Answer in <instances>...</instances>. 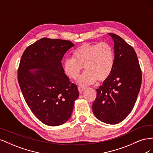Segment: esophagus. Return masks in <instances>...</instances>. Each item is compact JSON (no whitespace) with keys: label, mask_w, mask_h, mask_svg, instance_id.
<instances>
[{"label":"esophagus","mask_w":153,"mask_h":153,"mask_svg":"<svg viewBox=\"0 0 153 153\" xmlns=\"http://www.w3.org/2000/svg\"><path fill=\"white\" fill-rule=\"evenodd\" d=\"M78 91H79V92H80V93L81 94L82 92H83V91H84V89H85V87H82V86H78Z\"/></svg>","instance_id":"1"}]
</instances>
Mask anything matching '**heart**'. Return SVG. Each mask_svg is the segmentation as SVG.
Instances as JSON below:
<instances>
[{"instance_id":"b5f03b06","label":"heart","mask_w":153,"mask_h":153,"mask_svg":"<svg viewBox=\"0 0 153 153\" xmlns=\"http://www.w3.org/2000/svg\"><path fill=\"white\" fill-rule=\"evenodd\" d=\"M114 50L109 43H85L73 52V57L63 62V69L67 76L76 79L82 66L85 71L78 78V84L87 85L97 81H103L110 75L114 66Z\"/></svg>"}]
</instances>
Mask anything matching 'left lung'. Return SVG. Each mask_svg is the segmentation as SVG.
Returning <instances> with one entry per match:
<instances>
[{
  "label": "left lung",
  "instance_id": "1",
  "mask_svg": "<svg viewBox=\"0 0 153 153\" xmlns=\"http://www.w3.org/2000/svg\"><path fill=\"white\" fill-rule=\"evenodd\" d=\"M114 42L112 72L96 89L92 108L95 117L106 124L123 121L130 114L142 84V71L135 50L121 37L110 33Z\"/></svg>",
  "mask_w": 153,
  "mask_h": 153
}]
</instances>
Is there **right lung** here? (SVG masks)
Masks as SVG:
<instances>
[{"instance_id": "obj_1", "label": "right lung", "mask_w": 153, "mask_h": 153, "mask_svg": "<svg viewBox=\"0 0 153 153\" xmlns=\"http://www.w3.org/2000/svg\"><path fill=\"white\" fill-rule=\"evenodd\" d=\"M74 44L68 40L41 38L25 50L18 81L27 105L40 121L50 126L71 117L79 92L64 73L61 61ZM31 69H38L34 72Z\"/></svg>"}]
</instances>
